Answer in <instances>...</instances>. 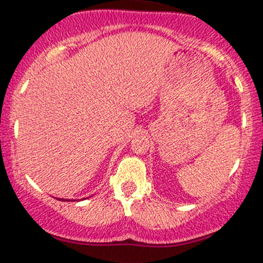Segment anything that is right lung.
<instances>
[{
  "instance_id": "obj_1",
  "label": "right lung",
  "mask_w": 263,
  "mask_h": 263,
  "mask_svg": "<svg viewBox=\"0 0 263 263\" xmlns=\"http://www.w3.org/2000/svg\"><path fill=\"white\" fill-rule=\"evenodd\" d=\"M61 201H66V200H63V198H61Z\"/></svg>"
}]
</instances>
